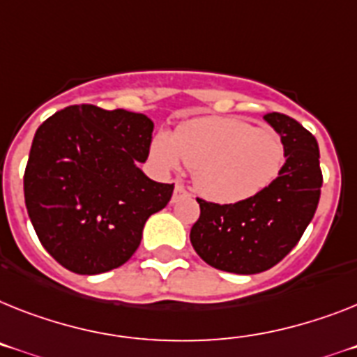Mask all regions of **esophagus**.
Wrapping results in <instances>:
<instances>
[{
  "instance_id": "esophagus-1",
  "label": "esophagus",
  "mask_w": 357,
  "mask_h": 357,
  "mask_svg": "<svg viewBox=\"0 0 357 357\" xmlns=\"http://www.w3.org/2000/svg\"><path fill=\"white\" fill-rule=\"evenodd\" d=\"M188 196H190V192H188V190L183 187V185L178 183V185H176V188H174L172 202L176 203V202H178V199H181V197H188Z\"/></svg>"
}]
</instances>
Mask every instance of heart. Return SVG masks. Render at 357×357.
<instances>
[{"label": "heart", "instance_id": "heart-1", "mask_svg": "<svg viewBox=\"0 0 357 357\" xmlns=\"http://www.w3.org/2000/svg\"><path fill=\"white\" fill-rule=\"evenodd\" d=\"M152 155L165 169L183 161L206 199L239 203L274 183L287 151L272 130H259L239 118H205L179 125L172 136L158 134Z\"/></svg>", "mask_w": 357, "mask_h": 357}]
</instances>
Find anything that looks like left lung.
<instances>
[{"label":"left lung","instance_id":"1","mask_svg":"<svg viewBox=\"0 0 357 357\" xmlns=\"http://www.w3.org/2000/svg\"><path fill=\"white\" fill-rule=\"evenodd\" d=\"M263 118L285 143L287 160L274 183L257 196L220 205L196 197L202 214L190 229L197 256L214 268L257 274L283 259L316 214L323 174L316 137L287 114Z\"/></svg>","mask_w":357,"mask_h":357}]
</instances>
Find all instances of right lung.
<instances>
[{"mask_svg": "<svg viewBox=\"0 0 357 357\" xmlns=\"http://www.w3.org/2000/svg\"><path fill=\"white\" fill-rule=\"evenodd\" d=\"M154 123L145 114L70 105L36 130L23 176L25 205L50 256L83 275L127 263L145 221L174 183L146 178Z\"/></svg>", "mask_w": 357, "mask_h": 357, "instance_id": "right-lung-1", "label": "right lung"}]
</instances>
